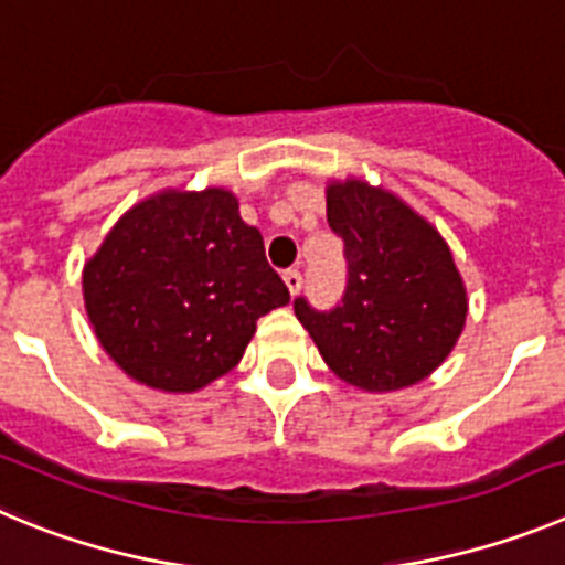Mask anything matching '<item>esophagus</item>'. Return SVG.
Instances as JSON below:
<instances>
[{"mask_svg": "<svg viewBox=\"0 0 565 565\" xmlns=\"http://www.w3.org/2000/svg\"><path fill=\"white\" fill-rule=\"evenodd\" d=\"M284 284H287L289 295H298V292H301V287H303V276L298 270H287V273H284Z\"/></svg>", "mask_w": 565, "mask_h": 565, "instance_id": "esophagus-1", "label": "esophagus"}]
</instances>
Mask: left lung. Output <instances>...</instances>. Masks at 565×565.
Returning <instances> with one entry per match:
<instances>
[{
  "mask_svg": "<svg viewBox=\"0 0 565 565\" xmlns=\"http://www.w3.org/2000/svg\"><path fill=\"white\" fill-rule=\"evenodd\" d=\"M329 227L345 242L349 287L332 312L295 315L343 383L391 394L430 377L465 332L467 287L436 225L385 185L327 180Z\"/></svg>",
  "mask_w": 565,
  "mask_h": 565,
  "instance_id": "obj_1",
  "label": "left lung"
}]
</instances>
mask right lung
Wrapping results in <instances>:
<instances>
[{
  "mask_svg": "<svg viewBox=\"0 0 565 565\" xmlns=\"http://www.w3.org/2000/svg\"><path fill=\"white\" fill-rule=\"evenodd\" d=\"M86 318L124 374L196 394L245 354L262 315L289 303L258 227L231 188H160L129 207L84 262Z\"/></svg>",
  "mask_w": 565,
  "mask_h": 565,
  "instance_id": "obj_1",
  "label": "right lung"
}]
</instances>
